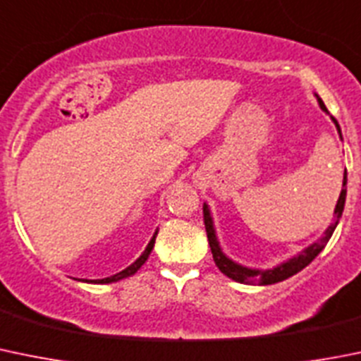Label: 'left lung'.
Returning a JSON list of instances; mask_svg holds the SVG:
<instances>
[{
    "instance_id": "obj_1",
    "label": "left lung",
    "mask_w": 361,
    "mask_h": 361,
    "mask_svg": "<svg viewBox=\"0 0 361 361\" xmlns=\"http://www.w3.org/2000/svg\"><path fill=\"white\" fill-rule=\"evenodd\" d=\"M319 104H321V109L324 110V112H328V109L324 106L322 99H319ZM331 119L340 133L338 123H336L335 117H331ZM340 137H342V133H340ZM345 185H348V178H345V174H343V187H342V192H340L338 201H336L335 214H333V222L329 224L328 228H326V231L322 233V237L319 238L317 242H313V244L310 245V247H306L305 251L299 252L298 257L290 258V260H287V262H283L281 265H278V267H274V269H267V271H260V269H249V267H244V265L235 264L233 260H230V258H228L226 255L222 252L217 237H215L214 221H212L210 210H208V204L204 203L203 204L204 228H207L208 244H210L212 255H214V262H215V265L219 267V271H221L224 276H228V278L235 279V281H238V283H245V285H272V283L283 281V279H287V278H290V276L298 274V272L302 271L306 265L312 264L313 258L317 257L319 252L324 249V245L329 242V238H331L333 231H335L336 224H338L340 217H342L343 204H345V194H348V188H345Z\"/></svg>"
}]
</instances>
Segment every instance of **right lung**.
<instances>
[{
	"label": "right lung",
	"instance_id": "right-lung-1",
	"mask_svg": "<svg viewBox=\"0 0 361 361\" xmlns=\"http://www.w3.org/2000/svg\"><path fill=\"white\" fill-rule=\"evenodd\" d=\"M157 233H158V231H154L153 238H151V240H149V244H147V247L144 249V252H142V255H140V257L137 258V260H135L133 264L130 265V267H126V269H124V271L117 272V274L110 276V278H103V279H90L89 283H114V281H119V279H124V278H128V276H133L135 272L139 271V269L142 267L144 264H146V260H147V258H149L151 251H153V245H154V238H157Z\"/></svg>",
	"mask_w": 361,
	"mask_h": 361
}]
</instances>
